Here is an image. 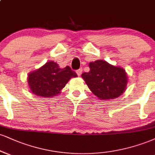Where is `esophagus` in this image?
Segmentation results:
<instances>
[{
	"mask_svg": "<svg viewBox=\"0 0 155 155\" xmlns=\"http://www.w3.org/2000/svg\"><path fill=\"white\" fill-rule=\"evenodd\" d=\"M81 73H82V68H79V69H78L77 71H76V74H77V75L79 76H81Z\"/></svg>",
	"mask_w": 155,
	"mask_h": 155,
	"instance_id": "1",
	"label": "esophagus"
}]
</instances>
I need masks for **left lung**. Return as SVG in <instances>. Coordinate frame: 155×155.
Masks as SVG:
<instances>
[{
	"label": "left lung",
	"instance_id": "8db88e82",
	"mask_svg": "<svg viewBox=\"0 0 155 155\" xmlns=\"http://www.w3.org/2000/svg\"><path fill=\"white\" fill-rule=\"evenodd\" d=\"M90 71L81 74L94 94L101 100L118 97L124 93L127 84V76L124 68L98 60L89 64Z\"/></svg>",
	"mask_w": 155,
	"mask_h": 155
}]
</instances>
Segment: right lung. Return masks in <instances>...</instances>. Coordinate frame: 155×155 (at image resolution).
I'll return each instance as SVG.
<instances>
[{"label": "right lung", "instance_id": "1", "mask_svg": "<svg viewBox=\"0 0 155 155\" xmlns=\"http://www.w3.org/2000/svg\"><path fill=\"white\" fill-rule=\"evenodd\" d=\"M77 74L69 66L60 68L56 63L50 61L28 76L31 91L37 96L50 97L58 94L72 77Z\"/></svg>", "mask_w": 155, "mask_h": 155}]
</instances>
